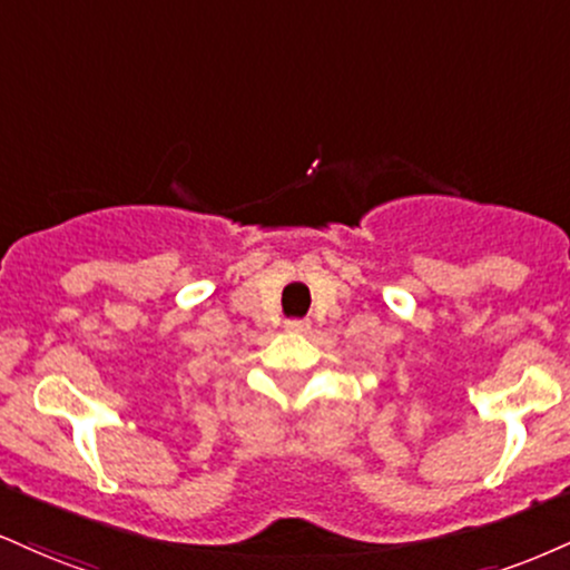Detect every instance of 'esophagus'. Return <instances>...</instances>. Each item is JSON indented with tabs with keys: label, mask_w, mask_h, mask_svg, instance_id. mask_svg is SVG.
Masks as SVG:
<instances>
[{
	"label": "esophagus",
	"mask_w": 570,
	"mask_h": 570,
	"mask_svg": "<svg viewBox=\"0 0 570 570\" xmlns=\"http://www.w3.org/2000/svg\"><path fill=\"white\" fill-rule=\"evenodd\" d=\"M286 328H289V332H307V328H311V321H307V318H289V321H286Z\"/></svg>",
	"instance_id": "34e87169"
}]
</instances>
